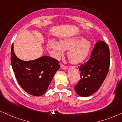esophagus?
<instances>
[{
  "label": "esophagus",
  "instance_id": "esophagus-1",
  "mask_svg": "<svg viewBox=\"0 0 122 122\" xmlns=\"http://www.w3.org/2000/svg\"><path fill=\"white\" fill-rule=\"evenodd\" d=\"M61 69H62L64 70H66V69H68V67L67 66L64 65H63V64L61 65Z\"/></svg>",
  "mask_w": 122,
  "mask_h": 122
}]
</instances>
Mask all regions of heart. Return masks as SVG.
<instances>
[{"instance_id":"b5f03b06","label":"heart","mask_w":122,"mask_h":122,"mask_svg":"<svg viewBox=\"0 0 122 122\" xmlns=\"http://www.w3.org/2000/svg\"><path fill=\"white\" fill-rule=\"evenodd\" d=\"M48 48L51 51L53 57L58 59L68 50V57L71 62L79 64L82 62L88 56L90 50L91 43L81 37L67 38L58 42L50 40L47 43Z\"/></svg>"}]
</instances>
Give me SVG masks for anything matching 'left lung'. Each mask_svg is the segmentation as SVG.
<instances>
[{
	"mask_svg": "<svg viewBox=\"0 0 122 122\" xmlns=\"http://www.w3.org/2000/svg\"><path fill=\"white\" fill-rule=\"evenodd\" d=\"M110 65L109 48L99 41L92 50L90 58L79 67L81 79L74 88L77 95L86 97L95 92L103 84Z\"/></svg>",
	"mask_w": 122,
	"mask_h": 122,
	"instance_id": "1",
	"label": "left lung"
}]
</instances>
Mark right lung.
Here are the masks:
<instances>
[{"instance_id": "1", "label": "right lung", "mask_w": 122, "mask_h": 122, "mask_svg": "<svg viewBox=\"0 0 122 122\" xmlns=\"http://www.w3.org/2000/svg\"><path fill=\"white\" fill-rule=\"evenodd\" d=\"M10 59L19 84L25 92L33 96H41L45 93L60 67L57 60L48 56L31 61L21 60L14 52L13 44L11 47Z\"/></svg>"}]
</instances>
